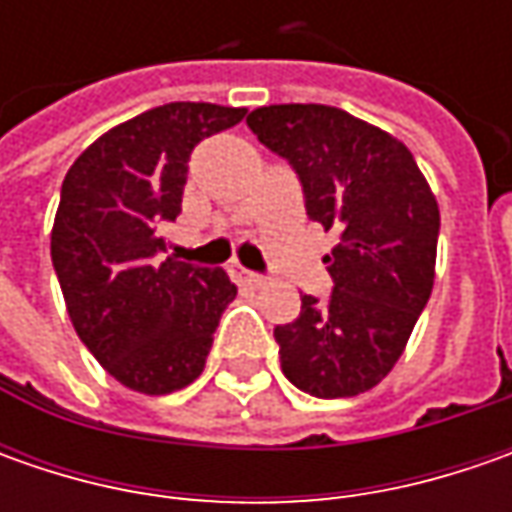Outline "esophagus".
<instances>
[{
	"label": "esophagus",
	"instance_id": "1",
	"mask_svg": "<svg viewBox=\"0 0 512 512\" xmlns=\"http://www.w3.org/2000/svg\"><path fill=\"white\" fill-rule=\"evenodd\" d=\"M239 282L247 287H262L265 285V276H259V273H250V270H239Z\"/></svg>",
	"mask_w": 512,
	"mask_h": 512
}]
</instances>
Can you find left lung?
Returning a JSON list of instances; mask_svg holds the SVG:
<instances>
[{
    "mask_svg": "<svg viewBox=\"0 0 512 512\" xmlns=\"http://www.w3.org/2000/svg\"><path fill=\"white\" fill-rule=\"evenodd\" d=\"M247 128L299 173L307 216L339 230L330 299L302 296L273 330L282 373L316 399L359 396L399 362L430 299L436 196L404 142L342 108L267 105Z\"/></svg>",
    "mask_w": 512,
    "mask_h": 512,
    "instance_id": "8db88e82",
    "label": "left lung"
}]
</instances>
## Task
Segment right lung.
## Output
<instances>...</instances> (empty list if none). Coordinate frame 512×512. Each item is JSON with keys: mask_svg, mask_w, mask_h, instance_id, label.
Returning a JSON list of instances; mask_svg holds the SVG:
<instances>
[{"mask_svg": "<svg viewBox=\"0 0 512 512\" xmlns=\"http://www.w3.org/2000/svg\"><path fill=\"white\" fill-rule=\"evenodd\" d=\"M245 108L170 102L110 128L62 182L50 259L73 330L96 362L145 396L202 376L236 285L222 267L162 259L165 222L182 213L193 148Z\"/></svg>", "mask_w": 512, "mask_h": 512, "instance_id": "add662e5", "label": "right lung"}]
</instances>
